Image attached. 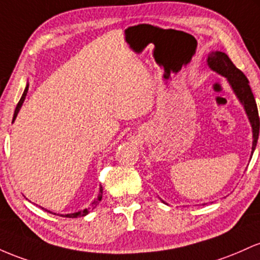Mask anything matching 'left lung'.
<instances>
[{"instance_id":"left-lung-1","label":"left lung","mask_w":260,"mask_h":260,"mask_svg":"<svg viewBox=\"0 0 260 260\" xmlns=\"http://www.w3.org/2000/svg\"><path fill=\"white\" fill-rule=\"evenodd\" d=\"M208 63L210 69L214 71L218 72L220 75L224 76L229 80L230 84L232 86V89L235 91L236 95L243 104L244 109L249 119L250 125L253 129V146H252V152H254L256 141H258L259 136V114H258V108H256V103L254 95H253L252 89L249 87V81L246 77V75L237 69L230 57L227 56L224 52L221 51H214L210 52L208 56Z\"/></svg>"}]
</instances>
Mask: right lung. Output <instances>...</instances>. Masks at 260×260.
Instances as JSON below:
<instances>
[{
    "instance_id": "add662e5",
    "label": "right lung",
    "mask_w": 260,
    "mask_h": 260,
    "mask_svg": "<svg viewBox=\"0 0 260 260\" xmlns=\"http://www.w3.org/2000/svg\"><path fill=\"white\" fill-rule=\"evenodd\" d=\"M27 92H28V84H27V87H25L24 92H23V94H22V98L19 99L18 104H17V107H16V110H14V114H13V120H12V122L14 121V119H16L17 114H18V112H19L20 107H22L23 102H24V98H25V95H27ZM102 195H103V188H102V186H101V188H99V194H98V198H97V199H94V201H93V203L91 204V206H89V208L84 209L83 211H78V212H75V214L61 215V216H65V217H72V218H75V217H81V216H86V215L88 214V212L91 211V210H93V209L95 208V206L98 205V204H99V201L102 200Z\"/></svg>"
}]
</instances>
